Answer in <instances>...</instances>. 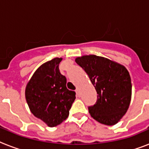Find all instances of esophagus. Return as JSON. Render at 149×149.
<instances>
[{"instance_id":"obj_1","label":"esophagus","mask_w":149,"mask_h":149,"mask_svg":"<svg viewBox=\"0 0 149 149\" xmlns=\"http://www.w3.org/2000/svg\"><path fill=\"white\" fill-rule=\"evenodd\" d=\"M76 93H77V97H80V93H79V90H78V89H77V90H76Z\"/></svg>"}]
</instances>
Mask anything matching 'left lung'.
Masks as SVG:
<instances>
[{
	"label": "left lung",
	"mask_w": 149,
	"mask_h": 149,
	"mask_svg": "<svg viewBox=\"0 0 149 149\" xmlns=\"http://www.w3.org/2000/svg\"><path fill=\"white\" fill-rule=\"evenodd\" d=\"M76 63L88 75L97 93V100L89 113L98 122L114 125L124 117L132 99V81L123 65L96 55L77 57Z\"/></svg>",
	"instance_id": "8db88e82"
}]
</instances>
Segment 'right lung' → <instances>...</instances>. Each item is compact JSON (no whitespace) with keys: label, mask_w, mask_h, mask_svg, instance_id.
<instances>
[{"label":"right lung","mask_w":149,"mask_h":149,"mask_svg":"<svg viewBox=\"0 0 149 149\" xmlns=\"http://www.w3.org/2000/svg\"><path fill=\"white\" fill-rule=\"evenodd\" d=\"M63 58H54L34 72L25 87L30 111L49 127L60 125L69 116L76 93L66 87V78L59 72Z\"/></svg>","instance_id":"add662e5"}]
</instances>
